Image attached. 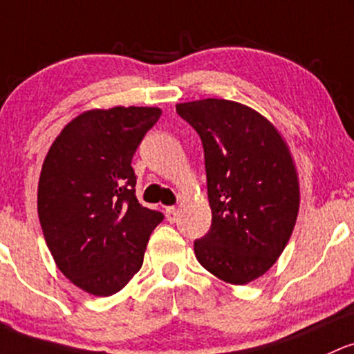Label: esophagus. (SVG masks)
<instances>
[{
  "instance_id": "esophagus-1",
  "label": "esophagus",
  "mask_w": 354,
  "mask_h": 354,
  "mask_svg": "<svg viewBox=\"0 0 354 354\" xmlns=\"http://www.w3.org/2000/svg\"><path fill=\"white\" fill-rule=\"evenodd\" d=\"M166 218H168L169 223H174V221L178 220V208L174 207L166 208Z\"/></svg>"
}]
</instances>
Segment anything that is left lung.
Here are the masks:
<instances>
[{
    "label": "left lung",
    "instance_id": "1",
    "mask_svg": "<svg viewBox=\"0 0 354 354\" xmlns=\"http://www.w3.org/2000/svg\"><path fill=\"white\" fill-rule=\"evenodd\" d=\"M205 151L212 227L198 262L227 284L255 281L277 262L299 213V178L286 139L252 107L225 99L176 104Z\"/></svg>",
    "mask_w": 354,
    "mask_h": 354
}]
</instances>
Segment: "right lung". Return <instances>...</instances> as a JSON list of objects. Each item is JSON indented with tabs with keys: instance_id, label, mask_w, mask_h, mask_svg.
<instances>
[{
	"instance_id": "1",
	"label": "right lung",
	"mask_w": 354,
	"mask_h": 354,
	"mask_svg": "<svg viewBox=\"0 0 354 354\" xmlns=\"http://www.w3.org/2000/svg\"><path fill=\"white\" fill-rule=\"evenodd\" d=\"M159 107L91 109L57 136L38 181V218L57 267L72 284L107 297L145 259L162 213L136 198L131 161Z\"/></svg>"
}]
</instances>
